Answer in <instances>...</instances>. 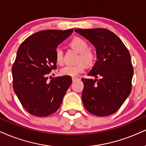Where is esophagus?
Masks as SVG:
<instances>
[{"instance_id": "obj_1", "label": "esophagus", "mask_w": 146, "mask_h": 146, "mask_svg": "<svg viewBox=\"0 0 146 146\" xmlns=\"http://www.w3.org/2000/svg\"><path fill=\"white\" fill-rule=\"evenodd\" d=\"M78 77H72V80H73V82L75 81V80H78Z\"/></svg>"}]
</instances>
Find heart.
<instances>
[{
  "mask_svg": "<svg viewBox=\"0 0 146 146\" xmlns=\"http://www.w3.org/2000/svg\"><path fill=\"white\" fill-rule=\"evenodd\" d=\"M70 46L79 53L78 58L79 62L75 65H68L63 67L61 69V74L68 76H75L84 71L86 68V65L90 66L93 64L95 62V56L91 50L87 49L88 46L87 42L80 37H75L73 38L70 42ZM55 59L58 65L63 64V53L60 48L56 50Z\"/></svg>",
  "mask_w": 146,
  "mask_h": 146,
  "instance_id": "heart-1",
  "label": "heart"
}]
</instances>
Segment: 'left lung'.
Instances as JSON below:
<instances>
[{"instance_id":"1","label":"left lung","mask_w":146,"mask_h":146,"mask_svg":"<svg viewBox=\"0 0 146 146\" xmlns=\"http://www.w3.org/2000/svg\"><path fill=\"white\" fill-rule=\"evenodd\" d=\"M95 46L97 61L88 75L82 78L83 104L89 113L106 117L117 111L130 95L133 76L131 58L119 38L103 28L75 29Z\"/></svg>"}]
</instances>
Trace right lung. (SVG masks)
Segmentation results:
<instances>
[{"label":"right lung","instance_id":"1","mask_svg":"<svg viewBox=\"0 0 146 146\" xmlns=\"http://www.w3.org/2000/svg\"><path fill=\"white\" fill-rule=\"evenodd\" d=\"M73 29L43 30L22 42L12 66L13 88L23 108L31 115L46 117L58 110L72 83L64 75L47 81L56 69V48Z\"/></svg>","mask_w":146,"mask_h":146}]
</instances>
